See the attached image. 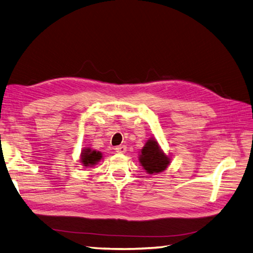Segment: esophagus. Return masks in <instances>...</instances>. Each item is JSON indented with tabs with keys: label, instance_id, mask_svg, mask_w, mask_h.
I'll use <instances>...</instances> for the list:
<instances>
[{
	"label": "esophagus",
	"instance_id": "1",
	"mask_svg": "<svg viewBox=\"0 0 253 253\" xmlns=\"http://www.w3.org/2000/svg\"><path fill=\"white\" fill-rule=\"evenodd\" d=\"M126 151H127L126 145H120V146L115 147V152L119 154H124V153H126Z\"/></svg>",
	"mask_w": 253,
	"mask_h": 253
}]
</instances>
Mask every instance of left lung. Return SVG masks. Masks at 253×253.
Segmentation results:
<instances>
[{
  "label": "left lung",
  "mask_w": 253,
  "mask_h": 253,
  "mask_svg": "<svg viewBox=\"0 0 253 253\" xmlns=\"http://www.w3.org/2000/svg\"><path fill=\"white\" fill-rule=\"evenodd\" d=\"M139 163L146 173L158 174L170 166L171 157L161 150L156 139L150 138L140 152Z\"/></svg>",
  "instance_id": "1"
}]
</instances>
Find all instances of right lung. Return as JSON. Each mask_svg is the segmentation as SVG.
<instances>
[{"label": "right lung", "mask_w": 253, "mask_h": 253, "mask_svg": "<svg viewBox=\"0 0 253 253\" xmlns=\"http://www.w3.org/2000/svg\"><path fill=\"white\" fill-rule=\"evenodd\" d=\"M102 159V154L96 150H92L90 147H83L80 155V164L83 167L90 168L94 167Z\"/></svg>", "instance_id": "add662e5"}]
</instances>
